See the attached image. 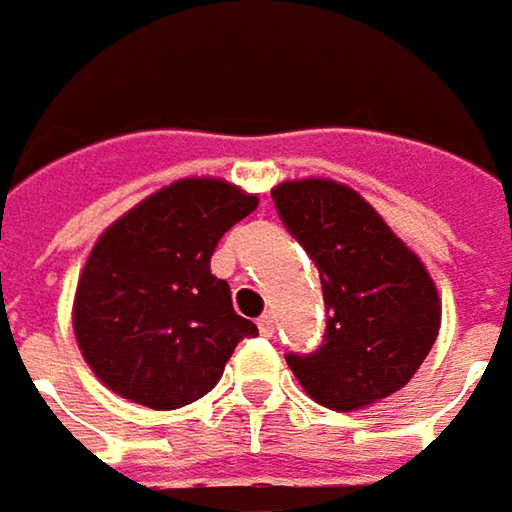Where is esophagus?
<instances>
[{
  "mask_svg": "<svg viewBox=\"0 0 512 512\" xmlns=\"http://www.w3.org/2000/svg\"><path fill=\"white\" fill-rule=\"evenodd\" d=\"M257 328H260L263 337H272V334H275V316H272V313H263V316L257 319Z\"/></svg>",
  "mask_w": 512,
  "mask_h": 512,
  "instance_id": "1",
  "label": "esophagus"
}]
</instances>
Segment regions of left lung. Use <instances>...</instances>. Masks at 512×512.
I'll return each instance as SVG.
<instances>
[{
    "label": "left lung",
    "instance_id": "8db88e82",
    "mask_svg": "<svg viewBox=\"0 0 512 512\" xmlns=\"http://www.w3.org/2000/svg\"><path fill=\"white\" fill-rule=\"evenodd\" d=\"M287 231L319 269L325 343L287 354L316 404L349 413L398 393L440 334L442 302L419 255L357 190L331 178L272 187Z\"/></svg>",
    "mask_w": 512,
    "mask_h": 512
}]
</instances>
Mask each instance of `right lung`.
<instances>
[{
	"mask_svg": "<svg viewBox=\"0 0 512 512\" xmlns=\"http://www.w3.org/2000/svg\"><path fill=\"white\" fill-rule=\"evenodd\" d=\"M257 208L222 178H181L122 213L87 257L72 331L93 375L122 398L175 410L216 387L255 322L210 272L222 234Z\"/></svg>",
	"mask_w": 512,
	"mask_h": 512,
	"instance_id": "obj_1",
	"label": "right lung"
}]
</instances>
